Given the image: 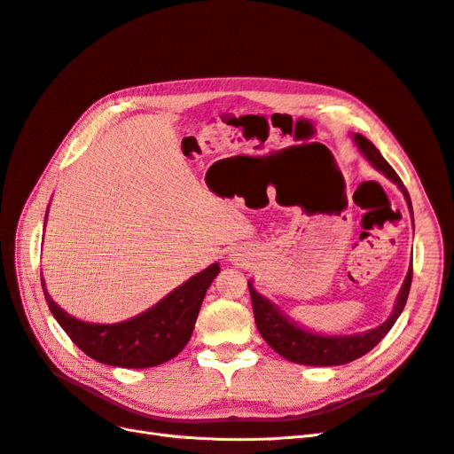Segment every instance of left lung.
Listing matches in <instances>:
<instances>
[{"instance_id": "obj_1", "label": "left lung", "mask_w": 454, "mask_h": 454, "mask_svg": "<svg viewBox=\"0 0 454 454\" xmlns=\"http://www.w3.org/2000/svg\"><path fill=\"white\" fill-rule=\"evenodd\" d=\"M354 142L358 149L364 153V157L373 164L377 170H380L384 176L390 177L392 182L400 185L402 193L405 195V200L409 204V210L413 214V206H411V199L405 185L402 184L400 176L390 167L380 155V151L371 144L365 136L354 134ZM411 280H413V265L409 267V272L405 277V282L397 295L394 312L388 316L387 322H382L379 327L371 329L365 333H356V335H316L307 332V329L299 327L295 322H292L287 316H284L277 307H274L270 301H267L263 295H259L252 282H248L250 287V297H252V307H254V318L255 325L259 329L261 337H263L269 347L284 356L286 360L303 364V365H342L362 358L371 348L377 347L387 335L395 320L400 318V314L407 303L409 290H411Z\"/></svg>"}]
</instances>
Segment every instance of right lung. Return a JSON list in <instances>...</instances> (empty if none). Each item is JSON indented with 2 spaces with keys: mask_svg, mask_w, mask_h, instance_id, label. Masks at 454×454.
<instances>
[{
  "mask_svg": "<svg viewBox=\"0 0 454 454\" xmlns=\"http://www.w3.org/2000/svg\"><path fill=\"white\" fill-rule=\"evenodd\" d=\"M217 272L219 265H210L177 286L155 307L119 324L77 320L54 303L45 290L43 278L41 286L52 316L89 358L115 367L144 369L168 362L184 350L193 333L206 290Z\"/></svg>",
  "mask_w": 454,
  "mask_h": 454,
  "instance_id": "1",
  "label": "right lung"
}]
</instances>
